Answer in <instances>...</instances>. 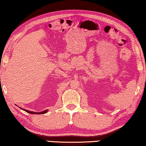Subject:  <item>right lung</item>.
Listing matches in <instances>:
<instances>
[{"label": "right lung", "mask_w": 146, "mask_h": 146, "mask_svg": "<svg viewBox=\"0 0 146 146\" xmlns=\"http://www.w3.org/2000/svg\"><path fill=\"white\" fill-rule=\"evenodd\" d=\"M22 109V108H21ZM23 110L25 111L26 112L29 113H31V114H44V113H46L47 112V110H44L42 112H38V113H36V112H33V111H28V110H23V109H22Z\"/></svg>", "instance_id": "add662e5"}]
</instances>
